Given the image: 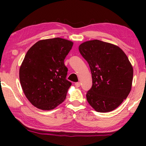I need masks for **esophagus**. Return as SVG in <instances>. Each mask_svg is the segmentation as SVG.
<instances>
[{
	"label": "esophagus",
	"mask_w": 146,
	"mask_h": 146,
	"mask_svg": "<svg viewBox=\"0 0 146 146\" xmlns=\"http://www.w3.org/2000/svg\"><path fill=\"white\" fill-rule=\"evenodd\" d=\"M75 86H76V88H78V87H80V82H76V83L75 84Z\"/></svg>",
	"instance_id": "esophagus-1"
}]
</instances>
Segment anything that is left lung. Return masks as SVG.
Masks as SVG:
<instances>
[{"label":"left lung","mask_w":146,"mask_h":146,"mask_svg":"<svg viewBox=\"0 0 146 146\" xmlns=\"http://www.w3.org/2000/svg\"><path fill=\"white\" fill-rule=\"evenodd\" d=\"M78 49L92 75L88 103L98 112L115 110L131 90L133 70L127 56L119 47L99 40L85 42Z\"/></svg>","instance_id":"1"}]
</instances>
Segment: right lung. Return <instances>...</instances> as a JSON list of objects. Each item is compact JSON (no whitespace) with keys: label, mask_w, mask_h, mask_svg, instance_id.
<instances>
[{"label":"right lung","mask_w":146,"mask_h":146,"mask_svg":"<svg viewBox=\"0 0 146 146\" xmlns=\"http://www.w3.org/2000/svg\"><path fill=\"white\" fill-rule=\"evenodd\" d=\"M73 43L61 38L37 42L25 55L19 70L26 98L40 110H51L66 99L71 82L64 59Z\"/></svg>","instance_id":"add662e5"}]
</instances>
